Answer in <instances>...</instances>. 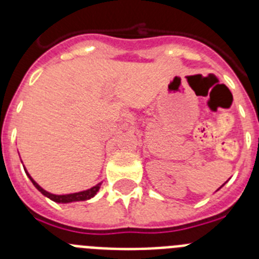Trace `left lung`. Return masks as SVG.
<instances>
[{
    "label": "left lung",
    "mask_w": 259,
    "mask_h": 259,
    "mask_svg": "<svg viewBox=\"0 0 259 259\" xmlns=\"http://www.w3.org/2000/svg\"><path fill=\"white\" fill-rule=\"evenodd\" d=\"M223 185H224V184H223ZM223 185H222V187H223ZM222 187H221V188H222Z\"/></svg>",
    "instance_id": "left-lung-1"
}]
</instances>
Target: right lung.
Here are the masks:
<instances>
[{
	"label": "right lung",
	"instance_id": "right-lung-1",
	"mask_svg": "<svg viewBox=\"0 0 259 259\" xmlns=\"http://www.w3.org/2000/svg\"><path fill=\"white\" fill-rule=\"evenodd\" d=\"M24 171H26L27 176L29 178V180L32 182V184L35 185L36 188H37L41 193L44 194L45 197L50 198L52 201H54V202H58V203H70V202H76V201L91 200V198L95 197L96 194H97V192L100 191V187H101V183H98L97 185H95V187H92V188H89V189H87V191H83V192H76V193H70V194H53V193H50V192L45 191L44 188H41L40 185H38L35 180L32 179L31 175H29L28 171H27L26 168H24Z\"/></svg>",
	"mask_w": 259,
	"mask_h": 259
}]
</instances>
